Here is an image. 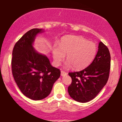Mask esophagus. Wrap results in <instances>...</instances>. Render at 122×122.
I'll list each match as a JSON object with an SVG mask.
<instances>
[{
  "instance_id": "1",
  "label": "esophagus",
  "mask_w": 122,
  "mask_h": 122,
  "mask_svg": "<svg viewBox=\"0 0 122 122\" xmlns=\"http://www.w3.org/2000/svg\"><path fill=\"white\" fill-rule=\"evenodd\" d=\"M67 73L65 71H61V76H66L67 75Z\"/></svg>"
}]
</instances>
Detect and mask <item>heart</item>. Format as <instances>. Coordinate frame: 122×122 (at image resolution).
Returning a JSON list of instances; mask_svg holds the SVG:
<instances>
[{"mask_svg": "<svg viewBox=\"0 0 122 122\" xmlns=\"http://www.w3.org/2000/svg\"><path fill=\"white\" fill-rule=\"evenodd\" d=\"M96 52L97 47L92 41L81 36H67L61 38L59 46L54 45L53 57L55 64L59 65L67 54L66 66L81 70L90 64Z\"/></svg>", "mask_w": 122, "mask_h": 122, "instance_id": "1", "label": "heart"}]
</instances>
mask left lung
<instances>
[{
	"label": "left lung",
	"mask_w": 122,
	"mask_h": 122,
	"mask_svg": "<svg viewBox=\"0 0 122 122\" xmlns=\"http://www.w3.org/2000/svg\"><path fill=\"white\" fill-rule=\"evenodd\" d=\"M111 68V55L107 47L99 43V49L92 63L81 71L70 72L72 83L68 92L73 99L87 102L95 98L107 82Z\"/></svg>",
	"instance_id": "8db88e82"
}]
</instances>
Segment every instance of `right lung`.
<instances>
[{
	"mask_svg": "<svg viewBox=\"0 0 122 122\" xmlns=\"http://www.w3.org/2000/svg\"><path fill=\"white\" fill-rule=\"evenodd\" d=\"M42 29L26 32L14 45L11 59L12 73L20 90L27 97L40 100L47 97L60 76L59 69L52 67L45 55L39 54L32 44Z\"/></svg>",
	"mask_w": 122,
	"mask_h": 122,
	"instance_id": "right-lung-1",
	"label": "right lung"
}]
</instances>
